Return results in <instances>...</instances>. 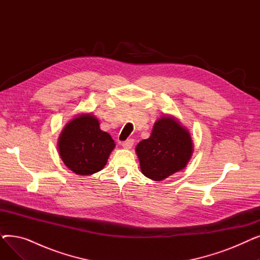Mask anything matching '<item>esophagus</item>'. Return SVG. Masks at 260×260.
I'll list each match as a JSON object with an SVG mask.
<instances>
[{
	"label": "esophagus",
	"mask_w": 260,
	"mask_h": 260,
	"mask_svg": "<svg viewBox=\"0 0 260 260\" xmlns=\"http://www.w3.org/2000/svg\"><path fill=\"white\" fill-rule=\"evenodd\" d=\"M121 145L124 147V148H126V149H129L134 145V139H127L125 141H122Z\"/></svg>",
	"instance_id": "obj_1"
}]
</instances>
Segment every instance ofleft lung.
<instances>
[{
  "mask_svg": "<svg viewBox=\"0 0 260 260\" xmlns=\"http://www.w3.org/2000/svg\"><path fill=\"white\" fill-rule=\"evenodd\" d=\"M136 153L142 174L162 181L186 167L193 154V141L178 120L163 116L155 122L151 137L136 146Z\"/></svg>",
  "mask_w": 260,
  "mask_h": 260,
  "instance_id": "1",
  "label": "left lung"
}]
</instances>
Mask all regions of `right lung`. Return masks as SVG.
<instances>
[{
  "mask_svg": "<svg viewBox=\"0 0 260 260\" xmlns=\"http://www.w3.org/2000/svg\"><path fill=\"white\" fill-rule=\"evenodd\" d=\"M115 145L111 135L100 129L99 120L90 114L79 115L68 122L58 141L64 165L82 176L101 171Z\"/></svg>",
  "mask_w": 260,
  "mask_h": 260,
  "instance_id": "1",
  "label": "right lung"
}]
</instances>
